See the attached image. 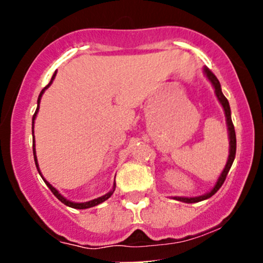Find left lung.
Instances as JSON below:
<instances>
[{"instance_id": "1", "label": "left lung", "mask_w": 263, "mask_h": 263, "mask_svg": "<svg viewBox=\"0 0 263 263\" xmlns=\"http://www.w3.org/2000/svg\"><path fill=\"white\" fill-rule=\"evenodd\" d=\"M204 71V75L208 78V80L210 81V84L213 85L214 87V91H215V95L216 98H218V100L220 104H221L222 108H224V114H225V117H226V126H228V134H229V157H228V162H226L225 164V168L222 170L221 174H220V177L218 178V180H216L215 185L211 188L210 192L205 193L203 195H199V197H173V199H176L178 201H183V203H198V201H203L205 199H209L210 197H213L214 194H215L216 192L220 189V186L222 185L226 179V176H228L229 171H230L232 163H234V159H235V155H236V135H235V128H234V123H232V120H231V110H230V105H229V101L228 99L225 98L224 93L221 91V85H220L218 78L215 77L209 69L206 68V66H204L203 69Z\"/></svg>"}]
</instances>
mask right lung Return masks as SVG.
<instances>
[{
  "label": "right lung",
  "instance_id": "add662e5",
  "mask_svg": "<svg viewBox=\"0 0 263 263\" xmlns=\"http://www.w3.org/2000/svg\"><path fill=\"white\" fill-rule=\"evenodd\" d=\"M55 75H57V70H55V73L53 74V77H52V79H50L49 84H48V85L45 86L43 90H42L41 93H39V96H38V101H37V110H35V112H34V115H33V119H32V135H33V156H34L35 167H37V170H38V173L41 174L42 179H43V180H44V183L47 184V186H48V188H49L50 190H52V193H53V194L55 195V197L58 198L59 200L62 201L63 204H65L66 206L74 208V209H89V208L96 206V205H99V204L104 203L105 200H107V199L110 198L111 195H112V193L115 192V188H116V183H114V186H112V189H111L110 192H108V193H106V194H105V195H102V197H99V198H96V199H92V200H90V201H85V203H75V201H71V200H69V199H66L65 197H63V195L60 194V193L58 192V190H57L55 188H54V186L52 185V184H50L49 182H48V180H45V179H44V177L42 176V172H41V170H39V165H38V161H37V155H35V141H34V120H35V117H37V114H38V110H39V104H41V99H42V96H43V93H44L45 90H47L48 87H49L50 85H52L53 80L55 79Z\"/></svg>",
  "mask_w": 263,
  "mask_h": 263
}]
</instances>
